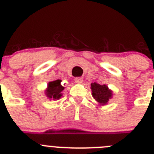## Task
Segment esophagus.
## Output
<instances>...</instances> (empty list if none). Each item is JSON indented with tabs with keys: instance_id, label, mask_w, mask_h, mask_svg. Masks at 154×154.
Wrapping results in <instances>:
<instances>
[{
	"instance_id": "obj_1",
	"label": "esophagus",
	"mask_w": 154,
	"mask_h": 154,
	"mask_svg": "<svg viewBox=\"0 0 154 154\" xmlns=\"http://www.w3.org/2000/svg\"><path fill=\"white\" fill-rule=\"evenodd\" d=\"M82 81H83V79L81 77H75V82L76 83H82Z\"/></svg>"
}]
</instances>
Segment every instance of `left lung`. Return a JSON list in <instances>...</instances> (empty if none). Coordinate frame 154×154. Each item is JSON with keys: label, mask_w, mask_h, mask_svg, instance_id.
<instances>
[{"label": "left lung", "mask_w": 154, "mask_h": 154, "mask_svg": "<svg viewBox=\"0 0 154 154\" xmlns=\"http://www.w3.org/2000/svg\"><path fill=\"white\" fill-rule=\"evenodd\" d=\"M92 95L96 101L101 105H106L112 96V92L106 85L94 82L91 84Z\"/></svg>", "instance_id": "8db88e82"}]
</instances>
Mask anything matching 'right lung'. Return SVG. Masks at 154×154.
<instances>
[{"label":"right lung","instance_id":"right-lung-1","mask_svg":"<svg viewBox=\"0 0 154 154\" xmlns=\"http://www.w3.org/2000/svg\"><path fill=\"white\" fill-rule=\"evenodd\" d=\"M62 80L57 79L48 82V88L45 91V95L49 99H59L62 97V92L64 90L65 87L61 84Z\"/></svg>","mask_w":154,"mask_h":154}]
</instances>
